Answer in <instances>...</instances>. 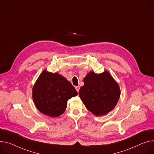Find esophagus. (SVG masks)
I'll return each instance as SVG.
<instances>
[{
	"mask_svg": "<svg viewBox=\"0 0 154 154\" xmlns=\"http://www.w3.org/2000/svg\"><path fill=\"white\" fill-rule=\"evenodd\" d=\"M75 88L76 90L77 91V92H79V89H80V87H79V86H76V87H75Z\"/></svg>",
	"mask_w": 154,
	"mask_h": 154,
	"instance_id": "esophagus-1",
	"label": "esophagus"
}]
</instances>
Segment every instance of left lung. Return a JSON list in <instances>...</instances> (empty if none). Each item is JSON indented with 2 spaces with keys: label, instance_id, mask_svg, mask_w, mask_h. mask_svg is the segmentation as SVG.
Here are the masks:
<instances>
[{
  "label": "left lung",
  "instance_id": "8db88e82",
  "mask_svg": "<svg viewBox=\"0 0 154 154\" xmlns=\"http://www.w3.org/2000/svg\"><path fill=\"white\" fill-rule=\"evenodd\" d=\"M79 92L87 109L101 116L108 114L117 105L121 95L119 86L108 70L101 74L90 71L84 79Z\"/></svg>",
  "mask_w": 154,
  "mask_h": 154
}]
</instances>
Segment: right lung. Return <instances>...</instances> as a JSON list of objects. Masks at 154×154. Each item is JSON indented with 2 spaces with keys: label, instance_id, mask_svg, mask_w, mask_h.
Segmentation results:
<instances>
[{
  "label": "right lung",
  "instance_id": "right-lung-1",
  "mask_svg": "<svg viewBox=\"0 0 154 154\" xmlns=\"http://www.w3.org/2000/svg\"><path fill=\"white\" fill-rule=\"evenodd\" d=\"M77 95L75 88L65 77L45 69L32 88V98L38 110L53 118L62 115L66 109L67 100Z\"/></svg>",
  "mask_w": 154,
  "mask_h": 154
}]
</instances>
